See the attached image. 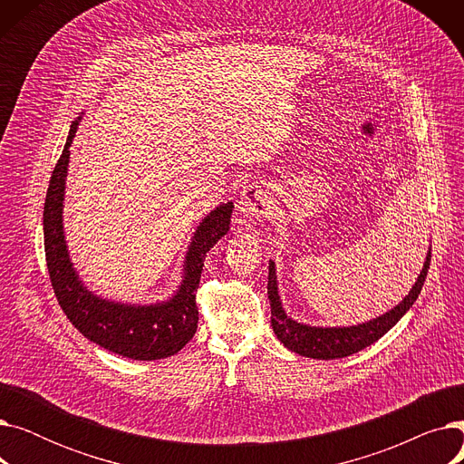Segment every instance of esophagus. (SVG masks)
<instances>
[{
	"label": "esophagus",
	"instance_id": "esophagus-1",
	"mask_svg": "<svg viewBox=\"0 0 464 464\" xmlns=\"http://www.w3.org/2000/svg\"><path fill=\"white\" fill-rule=\"evenodd\" d=\"M271 205H273V199H271L269 191H266L263 186L254 184V186L245 188V191H242L240 201H238V210L245 218L259 219L271 210Z\"/></svg>",
	"mask_w": 464,
	"mask_h": 464
}]
</instances>
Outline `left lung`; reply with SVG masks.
<instances>
[{"mask_svg":"<svg viewBox=\"0 0 464 464\" xmlns=\"http://www.w3.org/2000/svg\"><path fill=\"white\" fill-rule=\"evenodd\" d=\"M430 265V252L423 263L421 275L418 282L413 284L410 294L389 312L376 320L367 324H359L352 327H310L291 320L282 308L280 295H278V284H276V266L275 261H269V284H266V294L271 301V325L280 343L299 355L312 357V359H340L357 353L367 346L374 344L378 338H382L389 329H392L402 315L410 310V306L416 303L418 295L421 294L423 282L427 278V271Z\"/></svg>","mask_w":464,"mask_h":464,"instance_id":"left-lung-1","label":"left lung"}]
</instances>
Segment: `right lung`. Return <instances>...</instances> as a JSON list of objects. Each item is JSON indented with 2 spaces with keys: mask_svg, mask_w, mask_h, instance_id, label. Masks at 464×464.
Here are the masks:
<instances>
[{
  "mask_svg": "<svg viewBox=\"0 0 464 464\" xmlns=\"http://www.w3.org/2000/svg\"><path fill=\"white\" fill-rule=\"evenodd\" d=\"M79 121L81 116L71 124L63 152L48 184L43 210L44 256L54 295L67 320L93 344L137 361L170 357L179 353L198 331L199 310L195 304V291L199 287L207 252L229 231L233 203L216 207L199 224L186 254L184 280L169 301L156 304H121L93 295L72 269L63 235L69 146L77 133Z\"/></svg>",
  "mask_w": 464,
  "mask_h": 464,
  "instance_id": "add662e5",
  "label": "right lung"
}]
</instances>
